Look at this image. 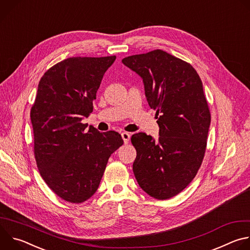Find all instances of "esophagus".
I'll return each instance as SVG.
<instances>
[{"label":"esophagus","instance_id":"esophagus-1","mask_svg":"<svg viewBox=\"0 0 250 250\" xmlns=\"http://www.w3.org/2000/svg\"><path fill=\"white\" fill-rule=\"evenodd\" d=\"M122 137H123V139H124L125 145L128 144V141H129V139H130V134H129L128 132H126V131L122 132Z\"/></svg>","mask_w":250,"mask_h":250}]
</instances>
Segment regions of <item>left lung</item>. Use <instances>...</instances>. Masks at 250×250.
Returning a JSON list of instances; mask_svg holds the SVG:
<instances>
[{"instance_id": "left-lung-1", "label": "left lung", "mask_w": 250, "mask_h": 250, "mask_svg": "<svg viewBox=\"0 0 250 250\" xmlns=\"http://www.w3.org/2000/svg\"><path fill=\"white\" fill-rule=\"evenodd\" d=\"M122 62L142 79L159 126L158 140L145 132L131 136L135 179L149 196L170 199L191 183L205 155L210 115L203 83L191 64L160 49Z\"/></svg>"}]
</instances>
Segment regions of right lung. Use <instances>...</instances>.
I'll return each instance as SVG.
<instances>
[{
	"instance_id": "1",
	"label": "right lung",
	"mask_w": 250,
	"mask_h": 250,
	"mask_svg": "<svg viewBox=\"0 0 250 250\" xmlns=\"http://www.w3.org/2000/svg\"><path fill=\"white\" fill-rule=\"evenodd\" d=\"M116 56L71 57L42 77L30 111L34 156L48 187L61 199L83 203L97 191L109 157L124 140L82 124L104 74Z\"/></svg>"
}]
</instances>
